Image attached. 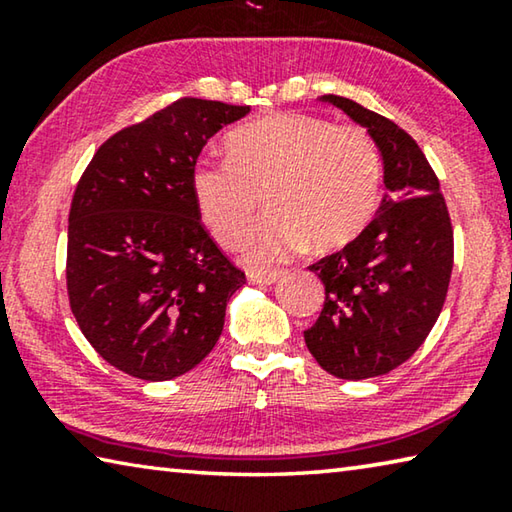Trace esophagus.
Returning a JSON list of instances; mask_svg holds the SVG:
<instances>
[{"label": "esophagus", "mask_w": 512, "mask_h": 512, "mask_svg": "<svg viewBox=\"0 0 512 512\" xmlns=\"http://www.w3.org/2000/svg\"><path fill=\"white\" fill-rule=\"evenodd\" d=\"M280 271H250L248 273V282L250 284H259V287H266V284H273L277 282V277H280Z\"/></svg>", "instance_id": "esophagus-1"}]
</instances>
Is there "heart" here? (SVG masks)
<instances>
[{
  "label": "heart",
  "instance_id": "b5f03b06",
  "mask_svg": "<svg viewBox=\"0 0 512 512\" xmlns=\"http://www.w3.org/2000/svg\"><path fill=\"white\" fill-rule=\"evenodd\" d=\"M230 160L201 158L192 194L201 219L235 246L266 198L268 216L250 232L246 259L266 266L300 250H334L357 239L379 205L381 160L359 126L277 112L228 135Z\"/></svg>",
  "mask_w": 512,
  "mask_h": 512
}]
</instances>
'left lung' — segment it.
Returning a JSON list of instances; mask_svg holds the SVG:
<instances>
[{
  "label": "left lung",
  "instance_id": "1",
  "mask_svg": "<svg viewBox=\"0 0 512 512\" xmlns=\"http://www.w3.org/2000/svg\"><path fill=\"white\" fill-rule=\"evenodd\" d=\"M363 126L384 162L377 216L339 253L311 264L325 305L305 343L339 379H370L411 357L436 325L454 266V232L440 183L413 137L357 101L325 94Z\"/></svg>",
  "mask_w": 512,
  "mask_h": 512
}]
</instances>
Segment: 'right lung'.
<instances>
[{
    "instance_id": "1",
    "label": "right lung",
    "mask_w": 512,
    "mask_h": 512,
    "mask_svg": "<svg viewBox=\"0 0 512 512\" xmlns=\"http://www.w3.org/2000/svg\"><path fill=\"white\" fill-rule=\"evenodd\" d=\"M250 106L178 99L99 146L76 185L67 293L81 332L110 366L146 381L196 368L246 284L201 223L192 169Z\"/></svg>"
}]
</instances>
